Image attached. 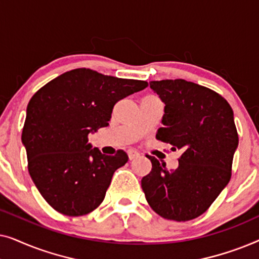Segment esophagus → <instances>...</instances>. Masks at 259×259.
Wrapping results in <instances>:
<instances>
[{
  "mask_svg": "<svg viewBox=\"0 0 259 259\" xmlns=\"http://www.w3.org/2000/svg\"><path fill=\"white\" fill-rule=\"evenodd\" d=\"M127 154H128V158L130 160H133V159H136L139 157V152L134 151V150H130L128 152H127Z\"/></svg>",
  "mask_w": 259,
  "mask_h": 259,
  "instance_id": "34e87169",
  "label": "esophagus"
}]
</instances>
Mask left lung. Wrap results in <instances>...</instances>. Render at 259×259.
Returning a JSON list of instances; mask_svg holds the SVG:
<instances>
[{"instance_id":"1","label":"left lung","mask_w":259,"mask_h":259,"mask_svg":"<svg viewBox=\"0 0 259 259\" xmlns=\"http://www.w3.org/2000/svg\"><path fill=\"white\" fill-rule=\"evenodd\" d=\"M165 104L157 139L180 150L178 167L168 171L152 155V169L141 179L147 203L169 221L186 222L203 214L231 178L238 133L233 111L222 95L194 82L151 81Z\"/></svg>"}]
</instances>
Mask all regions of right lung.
<instances>
[{
    "mask_svg": "<svg viewBox=\"0 0 259 259\" xmlns=\"http://www.w3.org/2000/svg\"><path fill=\"white\" fill-rule=\"evenodd\" d=\"M147 86L146 81L77 68L49 81L33 95L22 143L31 179L54 210L77 217L102 203L113 175L128 155L122 150L102 154L88 144V136L108 126L116 102Z\"/></svg>",
    "mask_w": 259,
    "mask_h": 259,
    "instance_id": "add662e5",
    "label": "right lung"
}]
</instances>
